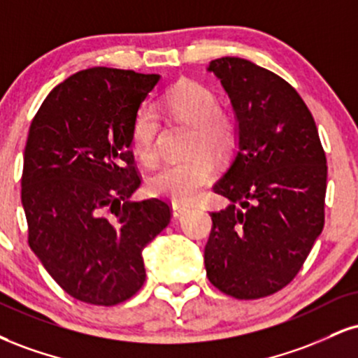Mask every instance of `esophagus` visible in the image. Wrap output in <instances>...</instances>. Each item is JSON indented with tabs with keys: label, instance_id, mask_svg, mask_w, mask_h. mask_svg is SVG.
Masks as SVG:
<instances>
[{
	"label": "esophagus",
	"instance_id": "esophagus-1",
	"mask_svg": "<svg viewBox=\"0 0 358 358\" xmlns=\"http://www.w3.org/2000/svg\"><path fill=\"white\" fill-rule=\"evenodd\" d=\"M171 212H173L175 218H180L188 212V206L187 205H180V203H173V205H171Z\"/></svg>",
	"mask_w": 358,
	"mask_h": 358
}]
</instances>
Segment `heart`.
I'll return each instance as SVG.
<instances>
[{"instance_id":"1","label":"heart","mask_w":358,"mask_h":358,"mask_svg":"<svg viewBox=\"0 0 358 358\" xmlns=\"http://www.w3.org/2000/svg\"><path fill=\"white\" fill-rule=\"evenodd\" d=\"M158 108L166 111L176 122L192 127L188 138L187 160L165 163L148 180V192L168 198L175 203H187L212 180L213 158H225L236 143L234 118L220 110L217 94L195 81H182L171 86L158 101ZM160 120L153 108L138 110L131 123V145L136 157L145 165L157 160V138Z\"/></svg>"}]
</instances>
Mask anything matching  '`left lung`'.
<instances>
[{"label":"left lung","instance_id":"obj_1","mask_svg":"<svg viewBox=\"0 0 358 358\" xmlns=\"http://www.w3.org/2000/svg\"><path fill=\"white\" fill-rule=\"evenodd\" d=\"M236 116L238 146L213 192L206 277L238 300L268 296L300 272L324 230L327 158L300 94L275 73L235 56L210 62Z\"/></svg>","mask_w":358,"mask_h":358}]
</instances>
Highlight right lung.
<instances>
[{
  "instance_id": "1",
  "label": "right lung",
  "mask_w": 358,
  "mask_h": 358,
  "mask_svg": "<svg viewBox=\"0 0 358 358\" xmlns=\"http://www.w3.org/2000/svg\"><path fill=\"white\" fill-rule=\"evenodd\" d=\"M160 75L94 66L55 86L29 127L21 176L28 243L80 302L122 303L145 282L141 252L170 223L141 180L131 123Z\"/></svg>"
}]
</instances>
